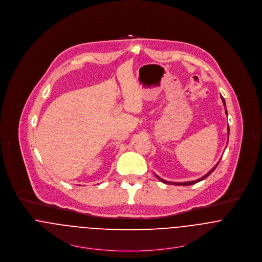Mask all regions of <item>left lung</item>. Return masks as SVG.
<instances>
[{
	"mask_svg": "<svg viewBox=\"0 0 262 262\" xmlns=\"http://www.w3.org/2000/svg\"><path fill=\"white\" fill-rule=\"evenodd\" d=\"M221 99H222V102H223V104H224V107H226L225 106V100H224V98L221 96ZM225 113H226V115H227V110H226V108H225ZM227 130H228V135H229V126L227 127ZM228 143V141H227ZM219 162L220 161H218L217 162V164L215 165L207 174H205L204 176H202L201 178H199V179H197V180H194V181H189V182H170V181H166V180H163V179H161L159 176H157L156 175V177L160 180V181H162L163 183H165V184H171V185H180V186H188V185H193V184H195V183H197V182H199V181H201V180H204L205 178H207L213 171H214L215 169H216V167L218 166V164H219Z\"/></svg>",
	"mask_w": 262,
	"mask_h": 262,
	"instance_id": "left-lung-1",
	"label": "left lung"
}]
</instances>
